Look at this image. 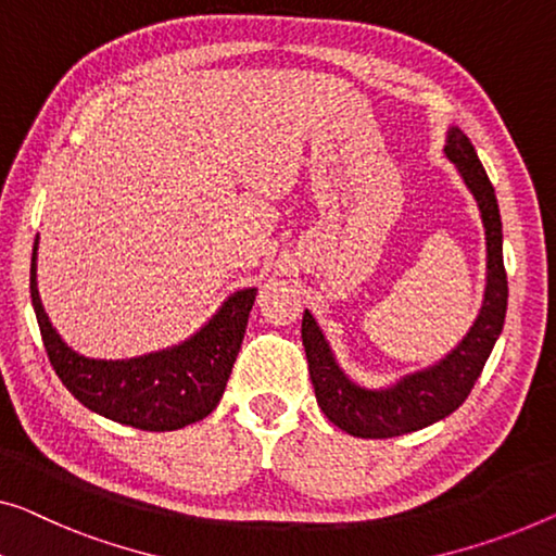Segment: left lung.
Wrapping results in <instances>:
<instances>
[{"label":"left lung","instance_id":"8db88e82","mask_svg":"<svg viewBox=\"0 0 556 556\" xmlns=\"http://www.w3.org/2000/svg\"><path fill=\"white\" fill-rule=\"evenodd\" d=\"M444 152L457 164L464 181L475 194L486 229V292L475 327L462 344L437 367L417 371L392 389L369 392L344 377L331 357L325 334L309 312L302 319V344L309 362V377L317 404L331 425L362 439H387L434 425L467 400L477 377L482 375L492 346L507 314V271L502 256V217L490 177L479 162L469 137L450 131Z\"/></svg>","mask_w":556,"mask_h":556}]
</instances>
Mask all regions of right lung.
Returning <instances> with one entry per match:
<instances>
[{
	"mask_svg": "<svg viewBox=\"0 0 556 556\" xmlns=\"http://www.w3.org/2000/svg\"><path fill=\"white\" fill-rule=\"evenodd\" d=\"M29 292L49 364L85 407L119 425L147 432H172L204 419L219 404L242 346L256 289L229 296L210 325L189 342L127 362L79 357L62 342L39 302L35 254Z\"/></svg>",
	"mask_w": 556,
	"mask_h": 556,
	"instance_id": "obj_1",
	"label": "right lung"
}]
</instances>
